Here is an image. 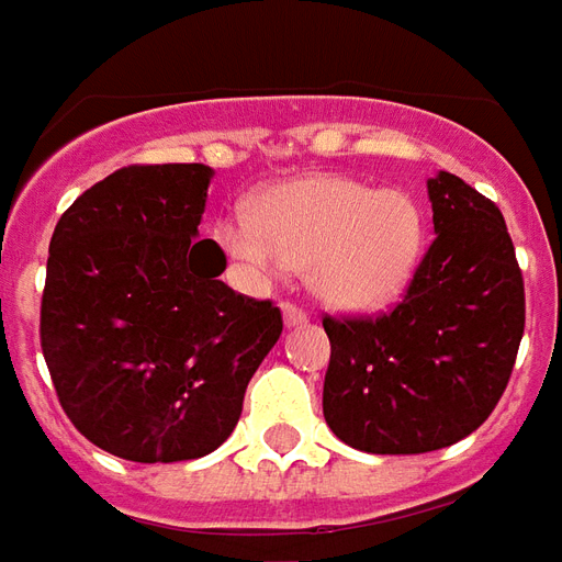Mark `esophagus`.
<instances>
[{"instance_id":"obj_1","label":"esophagus","mask_w":562,"mask_h":562,"mask_svg":"<svg viewBox=\"0 0 562 562\" xmlns=\"http://www.w3.org/2000/svg\"><path fill=\"white\" fill-rule=\"evenodd\" d=\"M281 312H284V324L288 326L308 324V312L302 305H296V302H281Z\"/></svg>"}]
</instances>
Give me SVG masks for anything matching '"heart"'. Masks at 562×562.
<instances>
[{
    "mask_svg": "<svg viewBox=\"0 0 562 562\" xmlns=\"http://www.w3.org/2000/svg\"><path fill=\"white\" fill-rule=\"evenodd\" d=\"M224 248L262 278L312 266L314 293L336 308H378L400 293L424 248V221L400 190L341 175L269 187L250 214L217 226Z\"/></svg>",
    "mask_w": 562,
    "mask_h": 562,
    "instance_id": "obj_1",
    "label": "heart"
}]
</instances>
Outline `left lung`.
<instances>
[{
    "label": "left lung",
    "instance_id": "1",
    "mask_svg": "<svg viewBox=\"0 0 562 562\" xmlns=\"http://www.w3.org/2000/svg\"><path fill=\"white\" fill-rule=\"evenodd\" d=\"M432 229L402 300L324 314V417L366 453H427L491 417L527 321L524 274L496 202L451 172L427 181Z\"/></svg>",
    "mask_w": 562,
    "mask_h": 562
}]
</instances>
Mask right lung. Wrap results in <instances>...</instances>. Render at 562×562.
<instances>
[{
    "label": "right lung",
    "mask_w": 562,
    "mask_h": 562,
    "mask_svg": "<svg viewBox=\"0 0 562 562\" xmlns=\"http://www.w3.org/2000/svg\"><path fill=\"white\" fill-rule=\"evenodd\" d=\"M211 169L123 166L63 211L42 293V353L63 412L102 451L178 463L221 448L281 338L272 300L226 288L196 238Z\"/></svg>",
    "instance_id": "1"
}]
</instances>
